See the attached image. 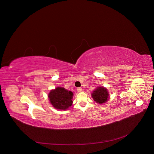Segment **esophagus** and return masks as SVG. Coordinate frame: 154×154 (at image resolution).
Wrapping results in <instances>:
<instances>
[{
	"label": "esophagus",
	"instance_id": "obj_1",
	"mask_svg": "<svg viewBox=\"0 0 154 154\" xmlns=\"http://www.w3.org/2000/svg\"><path fill=\"white\" fill-rule=\"evenodd\" d=\"M77 91L79 92H81V91H82V88L81 87L77 88Z\"/></svg>",
	"mask_w": 154,
	"mask_h": 154
}]
</instances>
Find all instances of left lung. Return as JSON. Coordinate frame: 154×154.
<instances>
[{
    "mask_svg": "<svg viewBox=\"0 0 154 154\" xmlns=\"http://www.w3.org/2000/svg\"><path fill=\"white\" fill-rule=\"evenodd\" d=\"M108 92L106 89L103 87H99L97 88L93 93H92V97L96 103L102 104L105 103L108 99Z\"/></svg>",
    "mask_w": 154,
    "mask_h": 154,
    "instance_id": "left-lung-1",
    "label": "left lung"
}]
</instances>
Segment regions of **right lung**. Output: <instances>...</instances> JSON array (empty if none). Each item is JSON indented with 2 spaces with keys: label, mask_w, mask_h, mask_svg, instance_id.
Wrapping results in <instances>:
<instances>
[{
  "label": "right lung",
  "mask_w": 154,
  "mask_h": 154,
  "mask_svg": "<svg viewBox=\"0 0 154 154\" xmlns=\"http://www.w3.org/2000/svg\"><path fill=\"white\" fill-rule=\"evenodd\" d=\"M73 93L64 88L58 87L51 91L48 95L49 101L53 106L59 109L65 110L72 104Z\"/></svg>",
  "instance_id": "1"
}]
</instances>
